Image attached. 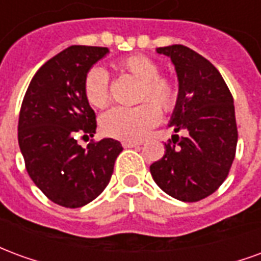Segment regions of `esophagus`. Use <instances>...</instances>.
Instances as JSON below:
<instances>
[{
  "mask_svg": "<svg viewBox=\"0 0 261 261\" xmlns=\"http://www.w3.org/2000/svg\"><path fill=\"white\" fill-rule=\"evenodd\" d=\"M138 145H141L140 141H123V147L124 148H134L138 147Z\"/></svg>",
  "mask_w": 261,
  "mask_h": 261,
  "instance_id": "1",
  "label": "esophagus"
}]
</instances>
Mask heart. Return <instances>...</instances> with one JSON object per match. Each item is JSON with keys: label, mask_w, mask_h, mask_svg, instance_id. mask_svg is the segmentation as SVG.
Here are the masks:
<instances>
[{"label": "heart", "mask_w": 261, "mask_h": 261, "mask_svg": "<svg viewBox=\"0 0 261 261\" xmlns=\"http://www.w3.org/2000/svg\"><path fill=\"white\" fill-rule=\"evenodd\" d=\"M116 67L121 72L133 75L140 81L138 100H149L136 108H113L100 120L103 133L125 141H137L147 136L148 131L161 120V110L170 112L177 103V88L166 76L159 75L158 64L147 56L136 54L119 60ZM86 100L93 108H105L110 100L109 75L100 67L88 71L84 80ZM159 106L158 108L152 103Z\"/></svg>", "instance_id": "heart-1"}]
</instances>
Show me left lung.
I'll return each mask as SVG.
<instances>
[{
    "instance_id": "8db88e82",
    "label": "left lung",
    "mask_w": 261,
    "mask_h": 261,
    "mask_svg": "<svg viewBox=\"0 0 261 261\" xmlns=\"http://www.w3.org/2000/svg\"><path fill=\"white\" fill-rule=\"evenodd\" d=\"M175 65L179 96L169 127L173 136L165 155L149 166L166 194L200 201L218 189L229 173L238 144L235 106L222 75L207 59L183 44L156 48Z\"/></svg>"
}]
</instances>
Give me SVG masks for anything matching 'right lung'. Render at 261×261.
<instances>
[{
    "label": "right lung",
    "instance_id": "add662e5",
    "mask_svg": "<svg viewBox=\"0 0 261 261\" xmlns=\"http://www.w3.org/2000/svg\"><path fill=\"white\" fill-rule=\"evenodd\" d=\"M108 47L71 46L39 68L25 93L18 142L33 183L59 205L78 208L108 186L119 141L103 138L82 148L80 136L93 137L96 116L84 92V80Z\"/></svg>",
    "mask_w": 261,
    "mask_h": 261
}]
</instances>
